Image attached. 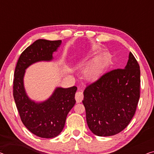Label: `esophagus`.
I'll return each instance as SVG.
<instances>
[{
	"label": "esophagus",
	"mask_w": 154,
	"mask_h": 154,
	"mask_svg": "<svg viewBox=\"0 0 154 154\" xmlns=\"http://www.w3.org/2000/svg\"><path fill=\"white\" fill-rule=\"evenodd\" d=\"M84 99V94L82 93V91L81 89H79L76 94H75V100H76L77 103L81 102L82 100Z\"/></svg>",
	"instance_id": "34e87169"
}]
</instances>
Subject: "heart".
Masks as SVG:
<instances>
[{"instance_id": "b5f03b06", "label": "heart", "mask_w": 154, "mask_h": 154, "mask_svg": "<svg viewBox=\"0 0 154 154\" xmlns=\"http://www.w3.org/2000/svg\"><path fill=\"white\" fill-rule=\"evenodd\" d=\"M108 62H109V57L107 55H103L92 60L85 68L84 72L85 77L90 79L98 77L106 67Z\"/></svg>"}]
</instances>
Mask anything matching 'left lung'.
Here are the masks:
<instances>
[{"mask_svg": "<svg viewBox=\"0 0 154 154\" xmlns=\"http://www.w3.org/2000/svg\"><path fill=\"white\" fill-rule=\"evenodd\" d=\"M140 86V66L131 52L124 69L110 70L88 85L82 102L91 131L111 136L125 129L136 113Z\"/></svg>", "mask_w": 154, "mask_h": 154, "instance_id": "left-lung-1", "label": "left lung"}]
</instances>
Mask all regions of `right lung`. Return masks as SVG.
<instances>
[{"label":"right lung","instance_id":"obj_1","mask_svg":"<svg viewBox=\"0 0 154 154\" xmlns=\"http://www.w3.org/2000/svg\"><path fill=\"white\" fill-rule=\"evenodd\" d=\"M61 43V40L34 41L20 54L14 71L13 95L20 120L29 131L43 138L54 137L62 131L66 117L76 102L77 88L57 87L47 100L38 103L27 95L23 77L26 68L32 63L51 61Z\"/></svg>","mask_w":154,"mask_h":154}]
</instances>
